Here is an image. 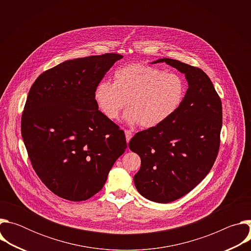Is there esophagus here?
I'll use <instances>...</instances> for the list:
<instances>
[{
	"label": "esophagus",
	"instance_id": "obj_1",
	"mask_svg": "<svg viewBox=\"0 0 251 251\" xmlns=\"http://www.w3.org/2000/svg\"><path fill=\"white\" fill-rule=\"evenodd\" d=\"M132 136H133V134H132V132H131V131H129V130H126V131H125V137H126V141H127V143H129V142H130V140H131Z\"/></svg>",
	"mask_w": 251,
	"mask_h": 251
}]
</instances>
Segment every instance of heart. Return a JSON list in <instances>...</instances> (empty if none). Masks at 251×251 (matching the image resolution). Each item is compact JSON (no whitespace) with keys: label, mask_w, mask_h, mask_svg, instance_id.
Here are the masks:
<instances>
[{"label":"heart","mask_w":251,"mask_h":251,"mask_svg":"<svg viewBox=\"0 0 251 251\" xmlns=\"http://www.w3.org/2000/svg\"><path fill=\"white\" fill-rule=\"evenodd\" d=\"M186 94L183 78L174 73L144 64L118 67L113 83L100 81L94 90V99L106 118L116 121L125 106L124 121L154 128L166 122L182 105Z\"/></svg>","instance_id":"heart-1"}]
</instances>
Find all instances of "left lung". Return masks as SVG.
Masks as SVG:
<instances>
[{
  "label": "left lung",
  "instance_id": "left-lung-1",
  "mask_svg": "<svg viewBox=\"0 0 251 251\" xmlns=\"http://www.w3.org/2000/svg\"><path fill=\"white\" fill-rule=\"evenodd\" d=\"M165 62L185 75L182 105L166 122L137 133L129 148L141 158L134 176L137 191L149 201L168 203L196 188L210 171L220 148L222 101L200 68L171 58Z\"/></svg>",
  "mask_w": 251,
  "mask_h": 251
}]
</instances>
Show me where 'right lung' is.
Here are the masks:
<instances>
[{"instance_id": "1", "label": "right lung", "mask_w": 251, "mask_h": 251, "mask_svg": "<svg viewBox=\"0 0 251 251\" xmlns=\"http://www.w3.org/2000/svg\"><path fill=\"white\" fill-rule=\"evenodd\" d=\"M123 56L106 53L65 60L31 85L22 136L32 168L58 197L88 200L104 186L125 152V134L102 112L94 90Z\"/></svg>"}]
</instances>
